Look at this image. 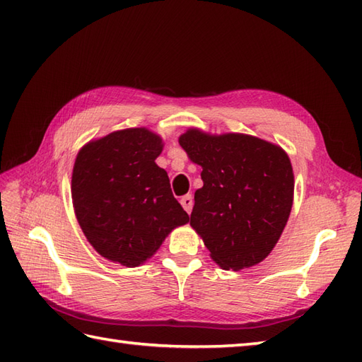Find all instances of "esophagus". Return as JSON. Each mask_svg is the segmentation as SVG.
<instances>
[{
  "mask_svg": "<svg viewBox=\"0 0 362 362\" xmlns=\"http://www.w3.org/2000/svg\"><path fill=\"white\" fill-rule=\"evenodd\" d=\"M180 204H182L183 209H185L187 213H191V210H193V204H194L193 196H191V194L183 196V197L180 199Z\"/></svg>",
  "mask_w": 362,
  "mask_h": 362,
  "instance_id": "esophagus-1",
  "label": "esophagus"
}]
</instances>
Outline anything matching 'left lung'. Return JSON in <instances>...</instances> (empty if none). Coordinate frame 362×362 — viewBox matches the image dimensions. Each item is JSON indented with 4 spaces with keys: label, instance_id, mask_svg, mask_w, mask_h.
<instances>
[{
    "label": "left lung",
    "instance_id": "1",
    "mask_svg": "<svg viewBox=\"0 0 362 362\" xmlns=\"http://www.w3.org/2000/svg\"><path fill=\"white\" fill-rule=\"evenodd\" d=\"M202 166L189 224L211 258L240 271L263 261L286 226L294 174L281 148L243 134L211 136L188 130L179 140Z\"/></svg>",
    "mask_w": 362,
    "mask_h": 362
}]
</instances>
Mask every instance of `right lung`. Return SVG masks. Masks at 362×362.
I'll use <instances>...</instances> for the list:
<instances>
[{
    "label": "right lung",
    "mask_w": 362,
    "mask_h": 362,
    "mask_svg": "<svg viewBox=\"0 0 362 362\" xmlns=\"http://www.w3.org/2000/svg\"><path fill=\"white\" fill-rule=\"evenodd\" d=\"M160 136L126 129L83 146L76 157L71 194L82 232L99 255L135 267L168 233L188 222L156 158Z\"/></svg>",
    "instance_id": "add662e5"
}]
</instances>
